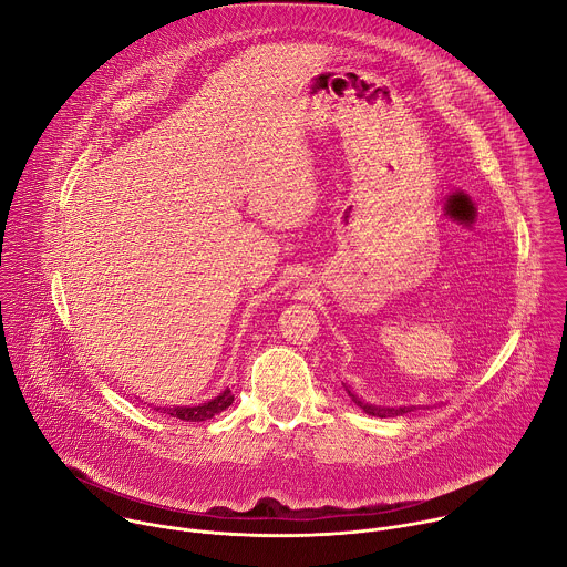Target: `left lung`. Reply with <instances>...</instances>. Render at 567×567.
Here are the masks:
<instances>
[{
	"label": "left lung",
	"instance_id": "1",
	"mask_svg": "<svg viewBox=\"0 0 567 567\" xmlns=\"http://www.w3.org/2000/svg\"><path fill=\"white\" fill-rule=\"evenodd\" d=\"M342 386H344V391L349 393V398H351L364 413L375 415V417H395V415H404V413H411V411L417 409V406H413V404H409V406H382V404H371V402L362 400L355 391H351V386H347V384H342Z\"/></svg>",
	"mask_w": 567,
	"mask_h": 567
}]
</instances>
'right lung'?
Returning <instances> with one entry per match:
<instances>
[{"label": "right lung", "mask_w": 567, "mask_h": 567, "mask_svg": "<svg viewBox=\"0 0 567 567\" xmlns=\"http://www.w3.org/2000/svg\"><path fill=\"white\" fill-rule=\"evenodd\" d=\"M235 402V395L230 389H225L223 393H218L216 398L200 402V404H185V406H154L158 413H167L169 417L176 420H185V422H203L209 420L214 415H218L220 411L228 409Z\"/></svg>", "instance_id": "right-lung-1"}]
</instances>
